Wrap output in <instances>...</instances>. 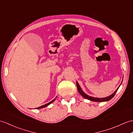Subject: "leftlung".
Returning <instances> with one entry per match:
<instances>
[{
  "label": "left lung",
  "instance_id": "obj_1",
  "mask_svg": "<svg viewBox=\"0 0 133 133\" xmlns=\"http://www.w3.org/2000/svg\"><path fill=\"white\" fill-rule=\"evenodd\" d=\"M120 84V85H121ZM76 85H77V88H78V90L79 92V94H81L82 96L83 97H84L85 98H86V99H88L89 100H91V101H96V102H104V101H108L110 100V99H112V98L115 96V95L116 94V93L117 92V90H118L119 86L118 87V88H117L116 91L114 92L113 94H112L111 95L109 96H108L107 97H104V98H97V97H92V96H89L88 95H87L86 94H85L84 92H83L82 91V88H81V87H80V85L79 84L78 82L76 81Z\"/></svg>",
  "mask_w": 133,
  "mask_h": 133
}]
</instances>
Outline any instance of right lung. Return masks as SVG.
<instances>
[{
    "mask_svg": "<svg viewBox=\"0 0 133 133\" xmlns=\"http://www.w3.org/2000/svg\"><path fill=\"white\" fill-rule=\"evenodd\" d=\"M55 98H54V100H52L51 101H50V102H49V103H48V104H45V105H42V106H41V107H38V108H37V109H41V108H45V107H47V106H48L49 105H50V104H51L52 102L53 101H54V100H55Z\"/></svg>",
    "mask_w": 133,
    "mask_h": 133,
    "instance_id": "obj_1",
    "label": "right lung"
}]
</instances>
